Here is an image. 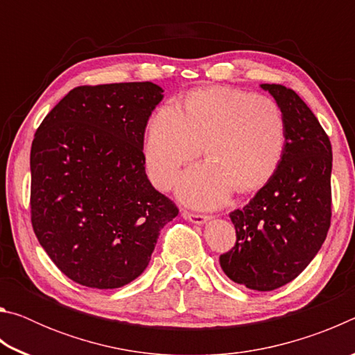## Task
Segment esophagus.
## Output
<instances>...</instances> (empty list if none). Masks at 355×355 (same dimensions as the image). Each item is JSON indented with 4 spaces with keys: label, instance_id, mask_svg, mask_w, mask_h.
<instances>
[{
    "label": "esophagus",
    "instance_id": "esophagus-1",
    "mask_svg": "<svg viewBox=\"0 0 355 355\" xmlns=\"http://www.w3.org/2000/svg\"><path fill=\"white\" fill-rule=\"evenodd\" d=\"M183 218L188 219L189 222H192V224H197V225H202V224H207V222L209 220V216H205V214H196V213H183Z\"/></svg>",
    "mask_w": 355,
    "mask_h": 355
}]
</instances>
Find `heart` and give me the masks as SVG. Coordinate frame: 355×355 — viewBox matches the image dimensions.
<instances>
[{
	"instance_id": "heart-1",
	"label": "heart",
	"mask_w": 355,
	"mask_h": 355,
	"mask_svg": "<svg viewBox=\"0 0 355 355\" xmlns=\"http://www.w3.org/2000/svg\"><path fill=\"white\" fill-rule=\"evenodd\" d=\"M285 119L279 105L263 95L213 87L189 94L182 110L167 103L148 123L144 159L152 183L171 188L180 167L205 152L208 161L180 178L184 203L214 208L233 189L263 186L274 175L285 150Z\"/></svg>"
}]
</instances>
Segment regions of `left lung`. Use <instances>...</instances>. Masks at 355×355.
I'll use <instances>...</instances> for the list:
<instances>
[{"instance_id":"1","label":"left lung","mask_w":355,"mask_h":355,"mask_svg":"<svg viewBox=\"0 0 355 355\" xmlns=\"http://www.w3.org/2000/svg\"><path fill=\"white\" fill-rule=\"evenodd\" d=\"M285 119V150L268 183L230 219L236 244L220 255L235 284L272 291L290 284L320 252L330 227L332 146L315 114L280 84H260Z\"/></svg>"}]
</instances>
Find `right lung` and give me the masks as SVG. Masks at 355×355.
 Here are the masks:
<instances>
[{
    "label": "right lung",
    "mask_w": 355,
    "mask_h": 355,
    "mask_svg": "<svg viewBox=\"0 0 355 355\" xmlns=\"http://www.w3.org/2000/svg\"><path fill=\"white\" fill-rule=\"evenodd\" d=\"M163 92L150 81L75 87L35 131L33 228L76 284L112 290L139 277L178 214L150 183L142 152Z\"/></svg>",
    "instance_id": "right-lung-1"
}]
</instances>
